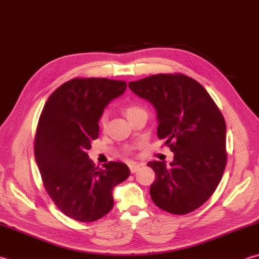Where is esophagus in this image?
<instances>
[{
  "instance_id": "esophagus-1",
  "label": "esophagus",
  "mask_w": 259,
  "mask_h": 259,
  "mask_svg": "<svg viewBox=\"0 0 259 259\" xmlns=\"http://www.w3.org/2000/svg\"><path fill=\"white\" fill-rule=\"evenodd\" d=\"M129 168H130L131 174H135L136 171L140 168V165L137 164V163H130L129 164Z\"/></svg>"
}]
</instances>
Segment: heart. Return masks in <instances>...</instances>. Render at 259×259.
Returning a JSON list of instances; mask_svg holds the SVG:
<instances>
[{
	"label": "heart",
	"instance_id": "1",
	"mask_svg": "<svg viewBox=\"0 0 259 259\" xmlns=\"http://www.w3.org/2000/svg\"><path fill=\"white\" fill-rule=\"evenodd\" d=\"M123 111H124V114L126 115V118L129 119L130 116H133L134 114L138 113V112H141V111H145V109H144V108H141L140 105H137V104H129V105H126V106H125V108L123 109ZM99 122H100L101 128H102V129H105V128H106V124H108V114H106V113H103L102 115H101V116H100Z\"/></svg>",
	"mask_w": 259,
	"mask_h": 259
}]
</instances>
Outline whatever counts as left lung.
Here are the masks:
<instances>
[{
  "instance_id": "left-lung-1",
  "label": "left lung",
  "mask_w": 259,
  "mask_h": 259,
  "mask_svg": "<svg viewBox=\"0 0 259 259\" xmlns=\"http://www.w3.org/2000/svg\"><path fill=\"white\" fill-rule=\"evenodd\" d=\"M128 85L155 106L157 136L174 153L169 165L148 163L156 174L151 199L169 213H190L209 200L225 171L224 115L203 86L183 74L153 75Z\"/></svg>"
}]
</instances>
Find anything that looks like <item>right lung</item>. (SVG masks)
<instances>
[{
    "mask_svg": "<svg viewBox=\"0 0 259 259\" xmlns=\"http://www.w3.org/2000/svg\"><path fill=\"white\" fill-rule=\"evenodd\" d=\"M125 89L124 80L73 78L53 92L40 114L35 163L50 199L74 220L92 222L109 213L114 186L130 175L123 163L98 168L88 155L105 106Z\"/></svg>",
    "mask_w": 259,
    "mask_h": 259,
    "instance_id": "add662e5",
    "label": "right lung"
}]
</instances>
